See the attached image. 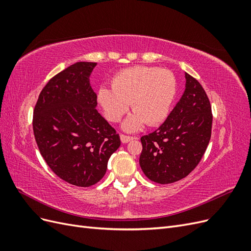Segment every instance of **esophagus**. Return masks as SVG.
Wrapping results in <instances>:
<instances>
[{"label":"esophagus","mask_w":251,"mask_h":251,"mask_svg":"<svg viewBox=\"0 0 251 251\" xmlns=\"http://www.w3.org/2000/svg\"><path fill=\"white\" fill-rule=\"evenodd\" d=\"M120 139H121V142H123V143H127L128 141L133 140L134 137H132V136H127V135H125V134H121L120 135Z\"/></svg>","instance_id":"34e87169"}]
</instances>
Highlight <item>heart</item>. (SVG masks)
<instances>
[{
    "label": "heart",
    "instance_id": "obj_1",
    "mask_svg": "<svg viewBox=\"0 0 251 251\" xmlns=\"http://www.w3.org/2000/svg\"><path fill=\"white\" fill-rule=\"evenodd\" d=\"M112 88L102 86L97 91V101L105 118L118 123L130 108L135 112L124 124L128 132L137 131L146 123L157 126L166 118L176 95V79L166 69L135 66L118 72L111 81Z\"/></svg>",
    "mask_w": 251,
    "mask_h": 251
}]
</instances>
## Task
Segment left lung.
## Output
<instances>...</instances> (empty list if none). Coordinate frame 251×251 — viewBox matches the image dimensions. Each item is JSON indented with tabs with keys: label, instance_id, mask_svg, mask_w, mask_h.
<instances>
[{
	"label": "left lung",
	"instance_id": "obj_1",
	"mask_svg": "<svg viewBox=\"0 0 251 251\" xmlns=\"http://www.w3.org/2000/svg\"><path fill=\"white\" fill-rule=\"evenodd\" d=\"M185 91L164 123L140 138L146 176L160 184L185 178L199 164L210 140L211 105L201 83L185 73Z\"/></svg>",
	"mask_w": 251,
	"mask_h": 251
}]
</instances>
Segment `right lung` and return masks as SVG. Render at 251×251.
Returning a JSON list of instances; mask_svg holds the SVG:
<instances>
[{"instance_id":"add662e5","label":"right lung","mask_w":251,"mask_h":251,"mask_svg":"<svg viewBox=\"0 0 251 251\" xmlns=\"http://www.w3.org/2000/svg\"><path fill=\"white\" fill-rule=\"evenodd\" d=\"M96 63L79 62L53 76L33 111V133L45 161L72 185L91 186L104 176L119 135L95 109L90 74Z\"/></svg>"}]
</instances>
